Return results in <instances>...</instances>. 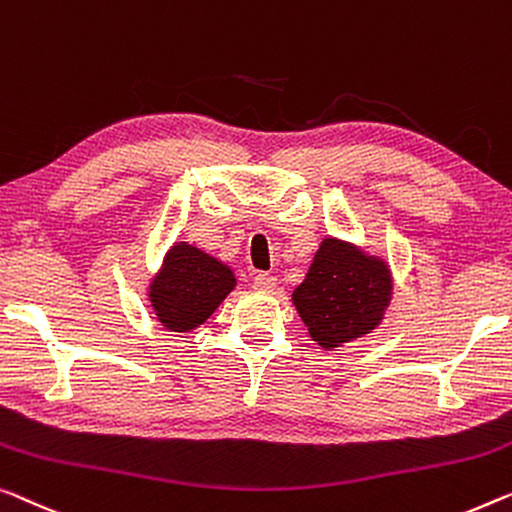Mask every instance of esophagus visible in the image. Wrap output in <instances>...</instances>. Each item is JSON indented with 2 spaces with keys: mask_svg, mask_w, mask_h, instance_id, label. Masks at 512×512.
Here are the masks:
<instances>
[{
  "mask_svg": "<svg viewBox=\"0 0 512 512\" xmlns=\"http://www.w3.org/2000/svg\"><path fill=\"white\" fill-rule=\"evenodd\" d=\"M253 285H255V289H262V292H269V289L276 287V276H271V273L259 271L257 276H255V280H253Z\"/></svg>",
  "mask_w": 512,
  "mask_h": 512,
  "instance_id": "esophagus-1",
  "label": "esophagus"
}]
</instances>
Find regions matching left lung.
<instances>
[{"label":"left lung","mask_w":512,"mask_h":512,"mask_svg":"<svg viewBox=\"0 0 512 512\" xmlns=\"http://www.w3.org/2000/svg\"><path fill=\"white\" fill-rule=\"evenodd\" d=\"M391 289L386 262L365 255L352 243L324 239L292 301L310 338L319 347L333 349L375 329L384 319Z\"/></svg>","instance_id":"left-lung-1"}]
</instances>
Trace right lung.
I'll return each mask as SVG.
<instances>
[{"label":"right lung","instance_id":"1","mask_svg":"<svg viewBox=\"0 0 512 512\" xmlns=\"http://www.w3.org/2000/svg\"><path fill=\"white\" fill-rule=\"evenodd\" d=\"M234 285L230 266L181 241L151 282L149 301L165 329L183 333L207 322Z\"/></svg>","mask_w":512,"mask_h":512}]
</instances>
